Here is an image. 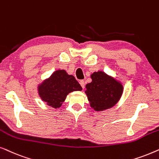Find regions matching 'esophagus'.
<instances>
[{"label": "esophagus", "mask_w": 159, "mask_h": 159, "mask_svg": "<svg viewBox=\"0 0 159 159\" xmlns=\"http://www.w3.org/2000/svg\"><path fill=\"white\" fill-rule=\"evenodd\" d=\"M80 85H81L82 88H84V86H85V83H84V80H80Z\"/></svg>", "instance_id": "34e87169"}]
</instances>
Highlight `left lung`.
I'll return each instance as SVG.
<instances>
[{
  "mask_svg": "<svg viewBox=\"0 0 159 159\" xmlns=\"http://www.w3.org/2000/svg\"><path fill=\"white\" fill-rule=\"evenodd\" d=\"M91 78L92 82L86 84L85 90L91 107L102 111L114 106L122 93V85L103 71L94 72Z\"/></svg>",
  "mask_w": 159,
  "mask_h": 159,
  "instance_id": "1",
  "label": "left lung"
}]
</instances>
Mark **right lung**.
Returning a JSON list of instances; mask_svg holds the SVG:
<instances>
[{"label":"right lung","instance_id":"1","mask_svg":"<svg viewBox=\"0 0 159 159\" xmlns=\"http://www.w3.org/2000/svg\"><path fill=\"white\" fill-rule=\"evenodd\" d=\"M82 90L74 76L67 75L64 70H58L39 86V95L48 105L56 108L60 107L69 93Z\"/></svg>","mask_w":159,"mask_h":159}]
</instances>
